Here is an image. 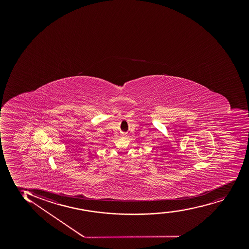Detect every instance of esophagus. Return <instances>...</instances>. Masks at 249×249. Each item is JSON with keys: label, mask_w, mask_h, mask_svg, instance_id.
Instances as JSON below:
<instances>
[{"label": "esophagus", "mask_w": 249, "mask_h": 249, "mask_svg": "<svg viewBox=\"0 0 249 249\" xmlns=\"http://www.w3.org/2000/svg\"><path fill=\"white\" fill-rule=\"evenodd\" d=\"M123 136H126V133H124Z\"/></svg>", "instance_id": "34e87169"}]
</instances>
